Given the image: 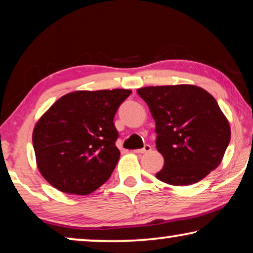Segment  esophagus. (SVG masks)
Returning a JSON list of instances; mask_svg holds the SVG:
<instances>
[{"instance_id": "obj_1", "label": "esophagus", "mask_w": 253, "mask_h": 253, "mask_svg": "<svg viewBox=\"0 0 253 253\" xmlns=\"http://www.w3.org/2000/svg\"><path fill=\"white\" fill-rule=\"evenodd\" d=\"M151 151H152V146L151 145L146 144L143 148H140V150H136L134 152H136V153H147V152H151Z\"/></svg>"}]
</instances>
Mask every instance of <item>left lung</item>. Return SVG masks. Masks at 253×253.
I'll return each mask as SVG.
<instances>
[{"instance_id":"1","label":"left lung","mask_w":253,"mask_h":253,"mask_svg":"<svg viewBox=\"0 0 253 253\" xmlns=\"http://www.w3.org/2000/svg\"><path fill=\"white\" fill-rule=\"evenodd\" d=\"M137 93L155 121V145L165 159L155 177L171 185H190L220 165L230 126L209 92L195 85H168Z\"/></svg>"}]
</instances>
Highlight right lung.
Segmentation results:
<instances>
[{
    "label": "right lung",
    "mask_w": 253,
    "mask_h": 253,
    "mask_svg": "<svg viewBox=\"0 0 253 253\" xmlns=\"http://www.w3.org/2000/svg\"><path fill=\"white\" fill-rule=\"evenodd\" d=\"M130 89L77 91L57 100L33 130L38 168L54 188L88 195L108 181L120 159L114 116Z\"/></svg>",
    "instance_id": "right-lung-1"
}]
</instances>
